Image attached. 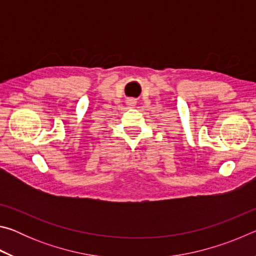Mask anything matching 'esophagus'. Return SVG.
<instances>
[{"label":"esophagus","instance_id":"obj_1","mask_svg":"<svg viewBox=\"0 0 256 256\" xmlns=\"http://www.w3.org/2000/svg\"><path fill=\"white\" fill-rule=\"evenodd\" d=\"M126 104H128V106L133 107L134 105H136V102H134V99H128Z\"/></svg>","mask_w":256,"mask_h":256}]
</instances>
